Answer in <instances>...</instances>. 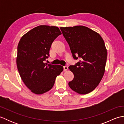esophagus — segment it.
I'll list each match as a JSON object with an SVG mask.
<instances>
[{
	"instance_id": "obj_1",
	"label": "esophagus",
	"mask_w": 124,
	"mask_h": 124,
	"mask_svg": "<svg viewBox=\"0 0 124 124\" xmlns=\"http://www.w3.org/2000/svg\"><path fill=\"white\" fill-rule=\"evenodd\" d=\"M68 69V67L67 66V65H65V66L63 67V70L64 71H67Z\"/></svg>"
}]
</instances>
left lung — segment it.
Instances as JSON below:
<instances>
[{"instance_id": "obj_1", "label": "left lung", "mask_w": 124, "mask_h": 124, "mask_svg": "<svg viewBox=\"0 0 124 124\" xmlns=\"http://www.w3.org/2000/svg\"><path fill=\"white\" fill-rule=\"evenodd\" d=\"M60 29L73 58L80 59L69 67L74 75L69 86L79 94L90 93L99 85L104 73L107 58L104 42L98 33L84 26L61 27Z\"/></svg>"}]
</instances>
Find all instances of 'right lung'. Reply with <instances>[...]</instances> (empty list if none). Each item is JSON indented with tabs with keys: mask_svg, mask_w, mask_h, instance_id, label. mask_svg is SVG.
<instances>
[{
	"mask_svg": "<svg viewBox=\"0 0 124 124\" xmlns=\"http://www.w3.org/2000/svg\"><path fill=\"white\" fill-rule=\"evenodd\" d=\"M61 32L57 27L39 25L22 36L17 46L16 64L23 83L36 94L48 92L63 67L44 63L54 40Z\"/></svg>",
	"mask_w": 124,
	"mask_h": 124,
	"instance_id": "right-lung-1",
	"label": "right lung"
}]
</instances>
